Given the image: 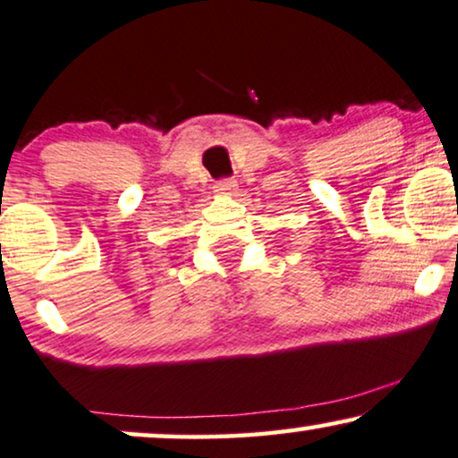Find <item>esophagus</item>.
I'll list each match as a JSON object with an SVG mask.
<instances>
[{
	"label": "esophagus",
	"instance_id": "obj_1",
	"mask_svg": "<svg viewBox=\"0 0 458 458\" xmlns=\"http://www.w3.org/2000/svg\"><path fill=\"white\" fill-rule=\"evenodd\" d=\"M216 192L222 194V197H233L236 192V184L233 180H222L216 184Z\"/></svg>",
	"mask_w": 458,
	"mask_h": 458
}]
</instances>
